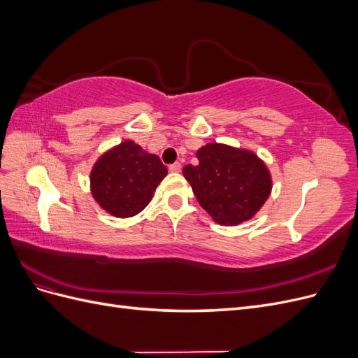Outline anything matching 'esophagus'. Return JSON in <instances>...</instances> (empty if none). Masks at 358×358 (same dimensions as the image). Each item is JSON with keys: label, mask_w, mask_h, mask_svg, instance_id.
<instances>
[{"label": "esophagus", "mask_w": 358, "mask_h": 358, "mask_svg": "<svg viewBox=\"0 0 358 358\" xmlns=\"http://www.w3.org/2000/svg\"><path fill=\"white\" fill-rule=\"evenodd\" d=\"M169 170H170L171 173H179V171L182 170V166H180V162H175V164H171V166L169 167Z\"/></svg>", "instance_id": "obj_1"}]
</instances>
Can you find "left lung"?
<instances>
[{
  "instance_id": "left-lung-1",
  "label": "left lung",
  "mask_w": 358,
  "mask_h": 358,
  "mask_svg": "<svg viewBox=\"0 0 358 358\" xmlns=\"http://www.w3.org/2000/svg\"><path fill=\"white\" fill-rule=\"evenodd\" d=\"M197 159L183 167V176L216 224L252 220L270 197L272 175L254 150L215 142L201 146Z\"/></svg>"
}]
</instances>
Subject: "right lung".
Instances as JSON below:
<instances>
[{
	"label": "right lung",
	"instance_id": "obj_1",
	"mask_svg": "<svg viewBox=\"0 0 358 358\" xmlns=\"http://www.w3.org/2000/svg\"><path fill=\"white\" fill-rule=\"evenodd\" d=\"M167 167L133 140L107 149L94 162L90 188L100 208L115 218H131L154 197Z\"/></svg>",
	"mask_w": 358,
	"mask_h": 358
}]
</instances>
